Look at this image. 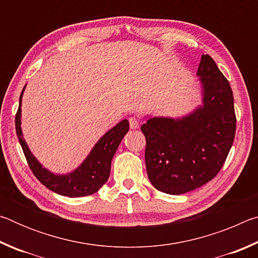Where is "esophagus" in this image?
Segmentation results:
<instances>
[{"label": "esophagus", "mask_w": 258, "mask_h": 258, "mask_svg": "<svg viewBox=\"0 0 258 258\" xmlns=\"http://www.w3.org/2000/svg\"><path fill=\"white\" fill-rule=\"evenodd\" d=\"M128 120H130V126H131V128H132V130H137V128H139V126H140V121H139V119L135 118V117H131V118H130Z\"/></svg>", "instance_id": "1"}]
</instances>
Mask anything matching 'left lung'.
<instances>
[{
    "label": "left lung",
    "instance_id": "1",
    "mask_svg": "<svg viewBox=\"0 0 258 258\" xmlns=\"http://www.w3.org/2000/svg\"><path fill=\"white\" fill-rule=\"evenodd\" d=\"M197 76L202 104L183 117H152L145 134L148 177L157 190L182 195L206 184L221 171L232 147L237 119L230 83L203 54Z\"/></svg>",
    "mask_w": 258,
    "mask_h": 258
}]
</instances>
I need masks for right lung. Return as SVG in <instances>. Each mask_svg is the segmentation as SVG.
Returning <instances> with one entry per match:
<instances>
[{
	"mask_svg": "<svg viewBox=\"0 0 258 258\" xmlns=\"http://www.w3.org/2000/svg\"><path fill=\"white\" fill-rule=\"evenodd\" d=\"M25 87L20 94L19 108L16 115V132L33 174L47 189L61 196L75 198L95 194L108 181L110 175L112 157L125 134L128 132V120L123 119L104 133L103 137L100 138L99 141L95 143L86 158L83 160V163L73 172L67 174L52 173L47 168L43 167L36 157L32 154L24 139L20 125L21 102H23L21 99H23Z\"/></svg>",
	"mask_w": 258,
	"mask_h": 258,
	"instance_id": "right-lung-1",
	"label": "right lung"
}]
</instances>
